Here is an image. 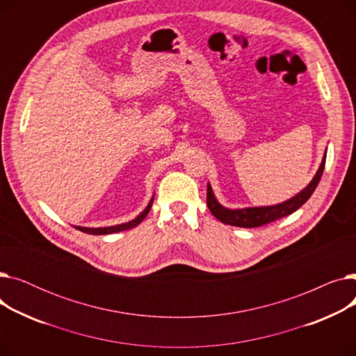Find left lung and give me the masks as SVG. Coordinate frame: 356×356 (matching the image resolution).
<instances>
[{
    "label": "left lung",
    "instance_id": "obj_1",
    "mask_svg": "<svg viewBox=\"0 0 356 356\" xmlns=\"http://www.w3.org/2000/svg\"><path fill=\"white\" fill-rule=\"evenodd\" d=\"M325 163H326V153L323 156L319 170H317V173L314 175L313 180L309 183L307 188L283 203L273 204V207H261V208L228 209L225 207H222V204L215 199L211 184H208V193H207L208 208L216 219H219L222 223H227V225L239 227V228H258V227L267 225V223H271L280 218L291 215L309 200V197L312 196V193L317 188V184L321 181V177L325 170Z\"/></svg>",
    "mask_w": 356,
    "mask_h": 356
}]
</instances>
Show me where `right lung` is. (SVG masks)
I'll return each instance as SVG.
<instances>
[{
  "label": "right lung",
  "mask_w": 356,
  "mask_h": 356,
  "mask_svg": "<svg viewBox=\"0 0 356 356\" xmlns=\"http://www.w3.org/2000/svg\"><path fill=\"white\" fill-rule=\"evenodd\" d=\"M153 200L154 197L149 200V203L147 204V208L144 209V212H141L136 219L129 220L127 223H121V225H115V227H105V228H83V227H74L76 229L85 232V234H90V235H106V234H114V232H121V231H127V229H131L137 227L138 223H141V220L148 215L149 209H152L153 207Z\"/></svg>",
  "instance_id": "obj_1"
}]
</instances>
